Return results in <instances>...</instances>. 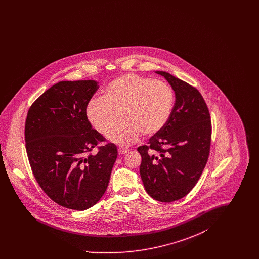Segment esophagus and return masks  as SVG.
<instances>
[{"label": "esophagus", "instance_id": "34e87169", "mask_svg": "<svg viewBox=\"0 0 259 259\" xmlns=\"http://www.w3.org/2000/svg\"><path fill=\"white\" fill-rule=\"evenodd\" d=\"M127 152H129V149L128 148H118V154L119 155H123V154H126Z\"/></svg>", "mask_w": 259, "mask_h": 259}]
</instances>
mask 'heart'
Here are the masks:
<instances>
[{
  "mask_svg": "<svg viewBox=\"0 0 259 259\" xmlns=\"http://www.w3.org/2000/svg\"><path fill=\"white\" fill-rule=\"evenodd\" d=\"M175 93L167 82L137 74L121 75L108 84L102 97L85 107L87 120L105 135L120 113L124 121L108 134L112 143L128 146L143 135H155L169 121Z\"/></svg>",
  "mask_w": 259,
  "mask_h": 259,
  "instance_id": "heart-1",
  "label": "heart"
}]
</instances>
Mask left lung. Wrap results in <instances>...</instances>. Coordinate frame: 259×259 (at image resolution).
I'll return each mask as SVG.
<instances>
[{"mask_svg":"<svg viewBox=\"0 0 259 259\" xmlns=\"http://www.w3.org/2000/svg\"><path fill=\"white\" fill-rule=\"evenodd\" d=\"M175 91L176 102L165 127L138 148L140 174L150 197L170 203L187 195L197 184L209 158L211 121L195 87L157 71Z\"/></svg>","mask_w":259,"mask_h":259,"instance_id":"left-lung-1","label":"left lung"}]
</instances>
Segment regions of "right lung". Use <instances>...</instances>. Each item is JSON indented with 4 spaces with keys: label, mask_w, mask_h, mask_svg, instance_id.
<instances>
[{
    "label": "right lung",
    "mask_w": 259,
    "mask_h": 259,
    "mask_svg": "<svg viewBox=\"0 0 259 259\" xmlns=\"http://www.w3.org/2000/svg\"><path fill=\"white\" fill-rule=\"evenodd\" d=\"M99 88L95 80L59 81L30 107L25 122L26 151L37 184L67 209L84 210L104 195L117 148L92 129L85 107Z\"/></svg>",
    "instance_id": "obj_1"
}]
</instances>
